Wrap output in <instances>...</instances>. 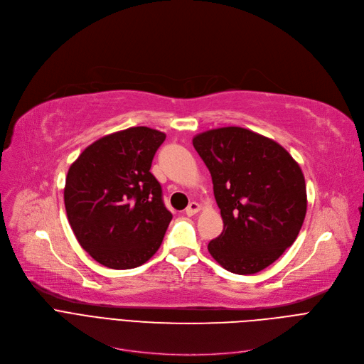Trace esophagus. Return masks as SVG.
Segmentation results:
<instances>
[{"label":"esophagus","mask_w":364,"mask_h":364,"mask_svg":"<svg viewBox=\"0 0 364 364\" xmlns=\"http://www.w3.org/2000/svg\"><path fill=\"white\" fill-rule=\"evenodd\" d=\"M200 204L198 203H196V201H192V203H189V205L186 207V210H185V213L188 216H194L196 213H198L200 211Z\"/></svg>","instance_id":"esophagus-1"}]
</instances>
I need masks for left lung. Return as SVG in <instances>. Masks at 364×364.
Instances as JSON below:
<instances>
[{"label":"left lung","mask_w":364,"mask_h":364,"mask_svg":"<svg viewBox=\"0 0 364 364\" xmlns=\"http://www.w3.org/2000/svg\"><path fill=\"white\" fill-rule=\"evenodd\" d=\"M210 170L223 230L208 252L237 274L257 273L294 244L307 211L306 181L287 149L250 129L219 127L192 139Z\"/></svg>","instance_id":"obj_1"}]
</instances>
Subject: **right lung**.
I'll return each instance as SVG.
<instances>
[{
    "label": "right lung",
    "mask_w": 364,
    "mask_h": 364,
    "mask_svg": "<svg viewBox=\"0 0 364 364\" xmlns=\"http://www.w3.org/2000/svg\"><path fill=\"white\" fill-rule=\"evenodd\" d=\"M164 139L151 127H129L92 142L69 168V223L80 247L105 267H138L163 242L172 213L149 168Z\"/></svg>",
    "instance_id": "right-lung-1"
}]
</instances>
